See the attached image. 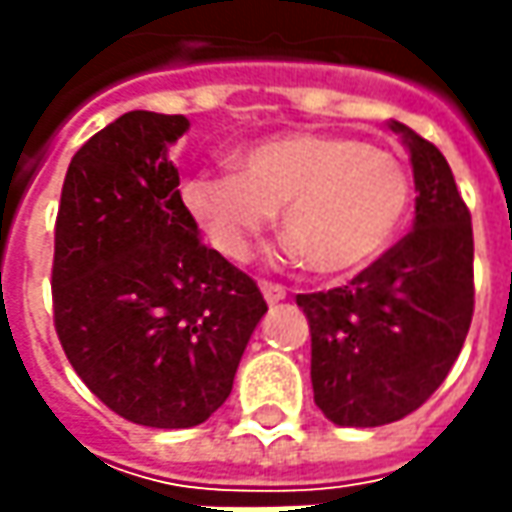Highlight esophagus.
I'll list each match as a JSON object with an SVG mask.
<instances>
[{"mask_svg":"<svg viewBox=\"0 0 512 512\" xmlns=\"http://www.w3.org/2000/svg\"><path fill=\"white\" fill-rule=\"evenodd\" d=\"M262 296H265L267 305H279V302H285L287 290L282 285H270V282H265V285H262Z\"/></svg>","mask_w":512,"mask_h":512,"instance_id":"obj_1","label":"esophagus"}]
</instances>
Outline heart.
Masks as SVG:
<instances>
[{
  "mask_svg": "<svg viewBox=\"0 0 512 512\" xmlns=\"http://www.w3.org/2000/svg\"><path fill=\"white\" fill-rule=\"evenodd\" d=\"M190 176L182 199L227 259H247L276 210L287 253L325 276L373 265L404 225L410 173L390 150L339 133H285Z\"/></svg>",
  "mask_w": 512,
  "mask_h": 512,
  "instance_id": "obj_1",
  "label": "heart"
}]
</instances>
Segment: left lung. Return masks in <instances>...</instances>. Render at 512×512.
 Listing matches in <instances>:
<instances>
[{
	"label": "left lung",
	"mask_w": 512,
	"mask_h": 512,
	"mask_svg": "<svg viewBox=\"0 0 512 512\" xmlns=\"http://www.w3.org/2000/svg\"><path fill=\"white\" fill-rule=\"evenodd\" d=\"M410 150L416 222L350 285L299 293L313 399L339 427H379L422 407L473 319V227L442 150L390 119Z\"/></svg>",
	"instance_id": "1"
}]
</instances>
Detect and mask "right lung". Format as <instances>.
Segmentation results:
<instances>
[{"label": "right lung", "instance_id": "right-lung-1", "mask_svg": "<svg viewBox=\"0 0 512 512\" xmlns=\"http://www.w3.org/2000/svg\"><path fill=\"white\" fill-rule=\"evenodd\" d=\"M185 116L130 110L70 159L56 216L53 322L113 413L182 430L233 390L267 313L256 282L199 239L170 148Z\"/></svg>", "mask_w": 512, "mask_h": 512}]
</instances>
